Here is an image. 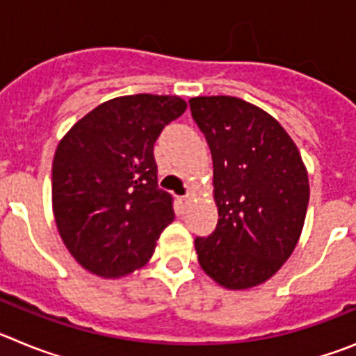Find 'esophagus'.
Masks as SVG:
<instances>
[{
    "instance_id": "esophagus-1",
    "label": "esophagus",
    "mask_w": 356,
    "mask_h": 356,
    "mask_svg": "<svg viewBox=\"0 0 356 356\" xmlns=\"http://www.w3.org/2000/svg\"><path fill=\"white\" fill-rule=\"evenodd\" d=\"M178 205H180L181 212H184V210H187V207L191 205V197H188V196L178 197Z\"/></svg>"
}]
</instances>
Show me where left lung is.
I'll return each mask as SVG.
<instances>
[{"mask_svg": "<svg viewBox=\"0 0 356 356\" xmlns=\"http://www.w3.org/2000/svg\"><path fill=\"white\" fill-rule=\"evenodd\" d=\"M191 112L213 162L217 226L196 237L201 269L242 291L264 284L287 262L307 216L308 175L278 121L234 96H200Z\"/></svg>", "mask_w": 356, "mask_h": 356, "instance_id": "obj_1", "label": "left lung"}]
</instances>
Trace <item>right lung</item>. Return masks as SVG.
<instances>
[{"label":"right lung","instance_id":"1","mask_svg":"<svg viewBox=\"0 0 356 356\" xmlns=\"http://www.w3.org/2000/svg\"><path fill=\"white\" fill-rule=\"evenodd\" d=\"M185 108L178 96L114 97L58 143L51 172L56 228L92 275L121 278L146 266L175 219L171 194L156 181L153 146Z\"/></svg>","mask_w":356,"mask_h":356}]
</instances>
